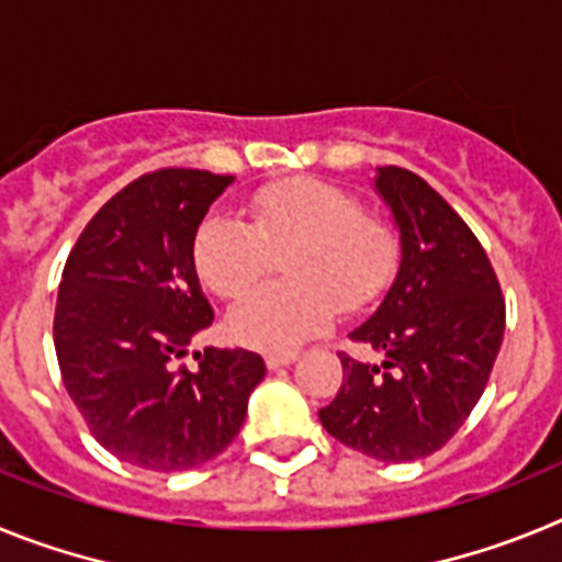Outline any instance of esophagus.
Returning a JSON list of instances; mask_svg holds the SVG:
<instances>
[{"mask_svg":"<svg viewBox=\"0 0 562 562\" xmlns=\"http://www.w3.org/2000/svg\"><path fill=\"white\" fill-rule=\"evenodd\" d=\"M295 360H297L295 351H284V355H267L265 357L267 369H281V366H292Z\"/></svg>","mask_w":562,"mask_h":562,"instance_id":"esophagus-1","label":"esophagus"}]
</instances>
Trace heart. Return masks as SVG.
<instances>
[{
  "label": "heart",
  "instance_id": "obj_1",
  "mask_svg": "<svg viewBox=\"0 0 562 562\" xmlns=\"http://www.w3.org/2000/svg\"><path fill=\"white\" fill-rule=\"evenodd\" d=\"M250 225L207 213L193 238V267L220 297L245 295L284 258L292 281L267 284L227 315L236 342L281 355L321 335L340 310H360L389 284L396 233L357 196L324 180H290L252 193Z\"/></svg>",
  "mask_w": 562,
  "mask_h": 562
}]
</instances>
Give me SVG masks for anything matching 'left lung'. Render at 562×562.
I'll return each instance as SVG.
<instances>
[{"label": "left lung", "instance_id": "obj_1", "mask_svg": "<svg viewBox=\"0 0 562 562\" xmlns=\"http://www.w3.org/2000/svg\"><path fill=\"white\" fill-rule=\"evenodd\" d=\"M374 186L400 227L402 261L380 310L349 337L385 360L340 355L342 385L321 422L346 448L400 464L445 448L473 414L506 306L475 233L419 173L385 166Z\"/></svg>", "mask_w": 562, "mask_h": 562}]
</instances>
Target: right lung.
Returning <instances> with one entry per match:
<instances>
[{"label":"right lung","instance_id":"1","mask_svg":"<svg viewBox=\"0 0 562 562\" xmlns=\"http://www.w3.org/2000/svg\"><path fill=\"white\" fill-rule=\"evenodd\" d=\"M231 182L196 168L143 173L89 220L61 272L53 340L64 389L101 448L154 473L220 456L267 374L247 349L207 346L196 369L182 362L213 321L193 238Z\"/></svg>","mask_w":562,"mask_h":562}]
</instances>
